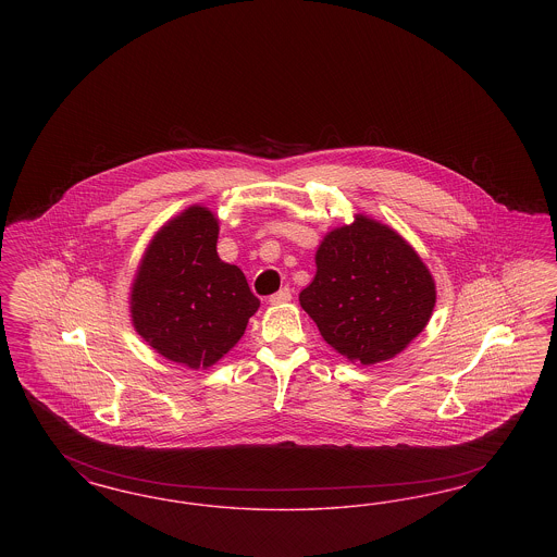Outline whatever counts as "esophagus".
I'll list each match as a JSON object with an SVG mask.
<instances>
[{"instance_id": "1", "label": "esophagus", "mask_w": 557, "mask_h": 557, "mask_svg": "<svg viewBox=\"0 0 557 557\" xmlns=\"http://www.w3.org/2000/svg\"><path fill=\"white\" fill-rule=\"evenodd\" d=\"M290 298V288H282V290L275 292V294H271V296H269V302H271V305H284V302H288Z\"/></svg>"}]
</instances>
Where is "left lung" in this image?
Here are the masks:
<instances>
[{
    "label": "left lung",
    "instance_id": "8db88e82",
    "mask_svg": "<svg viewBox=\"0 0 557 557\" xmlns=\"http://www.w3.org/2000/svg\"><path fill=\"white\" fill-rule=\"evenodd\" d=\"M300 307L346 359H393L430 321L436 288L420 255L384 223L359 214L319 244Z\"/></svg>",
    "mask_w": 557,
    "mask_h": 557
}]
</instances>
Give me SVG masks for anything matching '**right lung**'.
<instances>
[{
	"label": "right lung",
	"instance_id": "obj_1",
	"mask_svg": "<svg viewBox=\"0 0 557 557\" xmlns=\"http://www.w3.org/2000/svg\"><path fill=\"white\" fill-rule=\"evenodd\" d=\"M216 238V216L189 207L160 227L133 280L135 332L191 370L230 352L261 305L239 267L219 259Z\"/></svg>",
	"mask_w": 557,
	"mask_h": 557
}]
</instances>
